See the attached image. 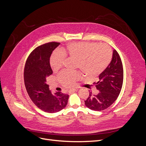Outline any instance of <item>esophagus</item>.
<instances>
[{
	"instance_id": "esophagus-1",
	"label": "esophagus",
	"mask_w": 146,
	"mask_h": 146,
	"mask_svg": "<svg viewBox=\"0 0 146 146\" xmlns=\"http://www.w3.org/2000/svg\"><path fill=\"white\" fill-rule=\"evenodd\" d=\"M77 91V90L76 89H72V90H69V93H70V94H72V93H74V92H76Z\"/></svg>"
}]
</instances>
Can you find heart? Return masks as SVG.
<instances>
[{
  "instance_id": "1",
  "label": "heart",
  "mask_w": 146,
  "mask_h": 146,
  "mask_svg": "<svg viewBox=\"0 0 146 146\" xmlns=\"http://www.w3.org/2000/svg\"><path fill=\"white\" fill-rule=\"evenodd\" d=\"M66 56L76 60V68H79L88 77H94L102 73L111 62L112 52L107 44L97 42H76L70 43L65 49L55 51L50 59V65L54 72L62 68ZM82 77L77 71L61 72L58 80L61 85L70 87Z\"/></svg>"
}]
</instances>
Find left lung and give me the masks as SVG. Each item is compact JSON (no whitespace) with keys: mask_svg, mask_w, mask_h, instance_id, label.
Masks as SVG:
<instances>
[{"mask_svg":"<svg viewBox=\"0 0 146 146\" xmlns=\"http://www.w3.org/2000/svg\"><path fill=\"white\" fill-rule=\"evenodd\" d=\"M99 82L93 83L99 93L94 95L90 92L89 97L85 100L86 107L94 111H102L110 107L121 91L123 70L121 57L116 50H113L111 63L99 75Z\"/></svg>","mask_w":146,"mask_h":146,"instance_id":"left-lung-1","label":"left lung"}]
</instances>
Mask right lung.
Instances as JSON below:
<instances>
[{
	"instance_id": "obj_1",
	"label": "right lung",
	"mask_w": 146,
	"mask_h": 146,
	"mask_svg": "<svg viewBox=\"0 0 146 146\" xmlns=\"http://www.w3.org/2000/svg\"><path fill=\"white\" fill-rule=\"evenodd\" d=\"M60 42H50L35 48L30 53L24 68L26 90L34 104L47 113H56L67 105L69 95L62 92L52 94L46 78L52 74L50 57Z\"/></svg>"
}]
</instances>
